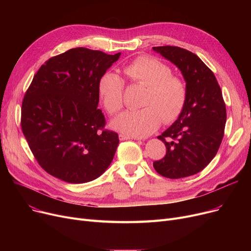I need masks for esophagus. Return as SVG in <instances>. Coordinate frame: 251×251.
<instances>
[{
    "label": "esophagus",
    "instance_id": "1",
    "mask_svg": "<svg viewBox=\"0 0 251 251\" xmlns=\"http://www.w3.org/2000/svg\"><path fill=\"white\" fill-rule=\"evenodd\" d=\"M119 139H120V140H127V139H133V137L128 136V135H124V134H120V135H119Z\"/></svg>",
    "mask_w": 251,
    "mask_h": 251
}]
</instances>
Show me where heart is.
<instances>
[{
    "label": "heart",
    "mask_w": 251,
    "mask_h": 251,
    "mask_svg": "<svg viewBox=\"0 0 251 251\" xmlns=\"http://www.w3.org/2000/svg\"><path fill=\"white\" fill-rule=\"evenodd\" d=\"M123 73L136 84L147 86L140 110L127 111L115 118L111 127L132 137H146L164 123L175 121L186 101V86L172 75L168 65L151 57L141 56L127 64ZM122 78L114 72H104L99 80L98 92L104 109L117 114L123 108Z\"/></svg>",
    "instance_id": "obj_1"
}]
</instances>
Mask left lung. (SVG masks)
Listing matches in <instances>:
<instances>
[{
    "mask_svg": "<svg viewBox=\"0 0 251 251\" xmlns=\"http://www.w3.org/2000/svg\"><path fill=\"white\" fill-rule=\"evenodd\" d=\"M152 50L181 71L187 92L177 120L157 136L167 152L153 168L166 178L188 177L201 172L217 154L225 130L226 105L215 74L195 54L171 46Z\"/></svg>",
    "mask_w": 251,
    "mask_h": 251,
    "instance_id": "1",
    "label": "left lung"
}]
</instances>
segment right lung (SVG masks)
Listing matches in <instances>:
<instances>
[{
  "instance_id": "obj_1",
  "label": "right lung",
  "mask_w": 251,
  "mask_h": 251,
  "mask_svg": "<svg viewBox=\"0 0 251 251\" xmlns=\"http://www.w3.org/2000/svg\"><path fill=\"white\" fill-rule=\"evenodd\" d=\"M121 52L71 49L49 59L22 102L21 127L41 167L68 183L99 178L111 165L118 134L102 130L98 83Z\"/></svg>"
}]
</instances>
